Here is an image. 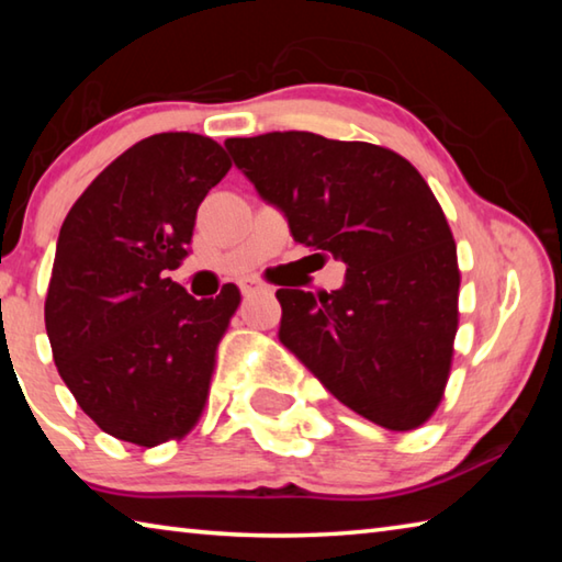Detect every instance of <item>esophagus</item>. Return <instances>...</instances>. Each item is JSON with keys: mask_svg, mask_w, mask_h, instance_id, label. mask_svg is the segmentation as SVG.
Masks as SVG:
<instances>
[{"mask_svg": "<svg viewBox=\"0 0 562 562\" xmlns=\"http://www.w3.org/2000/svg\"><path fill=\"white\" fill-rule=\"evenodd\" d=\"M240 292L245 297H250V294H258V292H270V288H265V284L255 282V280H243L240 282Z\"/></svg>", "mask_w": 562, "mask_h": 562, "instance_id": "1", "label": "esophagus"}]
</instances>
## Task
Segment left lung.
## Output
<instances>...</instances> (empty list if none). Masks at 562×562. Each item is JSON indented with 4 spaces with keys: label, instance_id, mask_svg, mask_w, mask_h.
Instances as JSON below:
<instances>
[{
    "label": "left lung",
    "instance_id": "left-lung-1",
    "mask_svg": "<svg viewBox=\"0 0 562 562\" xmlns=\"http://www.w3.org/2000/svg\"><path fill=\"white\" fill-rule=\"evenodd\" d=\"M294 243L347 265L339 290L282 288L280 341L351 412L412 431L441 404L459 329L451 227L404 156L307 131L227 138Z\"/></svg>",
    "mask_w": 562,
    "mask_h": 562
}]
</instances>
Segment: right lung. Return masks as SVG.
<instances>
[{
  "label": "right lung",
  "instance_id": "right-lung-1",
  "mask_svg": "<svg viewBox=\"0 0 562 562\" xmlns=\"http://www.w3.org/2000/svg\"><path fill=\"white\" fill-rule=\"evenodd\" d=\"M231 158L198 133H156L93 178L56 243L46 335L64 384L101 431L154 449L201 418L217 345L240 304L195 300L168 278Z\"/></svg>",
  "mask_w": 562,
  "mask_h": 562
}]
</instances>
